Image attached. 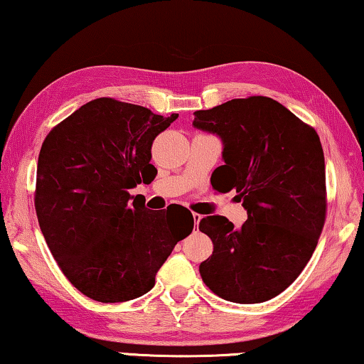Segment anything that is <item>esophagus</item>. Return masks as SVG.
<instances>
[{"mask_svg":"<svg viewBox=\"0 0 364 364\" xmlns=\"http://www.w3.org/2000/svg\"><path fill=\"white\" fill-rule=\"evenodd\" d=\"M192 216H193V221H195V225H197V229H198V223H200V220H201V215L192 213Z\"/></svg>","mask_w":364,"mask_h":364,"instance_id":"1","label":"esophagus"}]
</instances>
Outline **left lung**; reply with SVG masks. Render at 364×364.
Listing matches in <instances>:
<instances>
[{
  "instance_id": "obj_1",
  "label": "left lung",
  "mask_w": 364,
  "mask_h": 364,
  "mask_svg": "<svg viewBox=\"0 0 364 364\" xmlns=\"http://www.w3.org/2000/svg\"><path fill=\"white\" fill-rule=\"evenodd\" d=\"M193 125L223 139L211 176L218 192L236 190L247 221L234 228L206 216L213 242L200 264L203 283L239 304L264 303L291 284L314 254L327 213L326 163L317 132L270 97L232 99L195 112Z\"/></svg>"
}]
</instances>
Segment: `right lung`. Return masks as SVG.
I'll return each instance as SVG.
<instances>
[{
  "mask_svg": "<svg viewBox=\"0 0 364 364\" xmlns=\"http://www.w3.org/2000/svg\"><path fill=\"white\" fill-rule=\"evenodd\" d=\"M178 114L99 97L43 139L33 203L50 252L77 291L124 303L154 287L156 273L193 229L187 208L148 210L130 188L151 182L154 138Z\"/></svg>",
  "mask_w": 364,
  "mask_h": 364,
  "instance_id": "right-lung-1",
  "label": "right lung"
}]
</instances>
